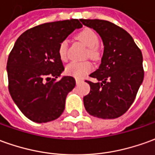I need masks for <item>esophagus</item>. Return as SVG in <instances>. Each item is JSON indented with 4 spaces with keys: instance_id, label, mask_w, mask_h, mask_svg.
<instances>
[{
    "instance_id": "1",
    "label": "esophagus",
    "mask_w": 155,
    "mask_h": 155,
    "mask_svg": "<svg viewBox=\"0 0 155 155\" xmlns=\"http://www.w3.org/2000/svg\"><path fill=\"white\" fill-rule=\"evenodd\" d=\"M81 82H82V80L78 79V78H77V79H76V83H77V84H80V83H81Z\"/></svg>"
}]
</instances>
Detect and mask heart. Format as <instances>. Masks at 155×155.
Masks as SVG:
<instances>
[{"mask_svg":"<svg viewBox=\"0 0 155 155\" xmlns=\"http://www.w3.org/2000/svg\"><path fill=\"white\" fill-rule=\"evenodd\" d=\"M77 38L81 42L88 47V54L90 58L95 59L99 56V36L91 28H84L77 35ZM67 48H68V40L63 39L58 47V54L61 59L66 61L67 57ZM92 70V65L88 61L79 62V61H71L66 67L67 74L77 78H83Z\"/></svg>","mask_w":155,"mask_h":155,"instance_id":"heart-1","label":"heart"}]
</instances>
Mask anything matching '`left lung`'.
Segmentation results:
<instances>
[{"mask_svg": "<svg viewBox=\"0 0 155 155\" xmlns=\"http://www.w3.org/2000/svg\"><path fill=\"white\" fill-rule=\"evenodd\" d=\"M100 35L104 44L101 64L86 81L90 92L84 97L88 114L102 119H115L130 108L143 83V55L133 37L122 28L100 19H80Z\"/></svg>", "mask_w": 155, "mask_h": 155, "instance_id": "1", "label": "left lung"}]
</instances>
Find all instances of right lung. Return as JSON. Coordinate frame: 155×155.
<instances>
[{
  "mask_svg": "<svg viewBox=\"0 0 155 155\" xmlns=\"http://www.w3.org/2000/svg\"><path fill=\"white\" fill-rule=\"evenodd\" d=\"M83 25L78 19L46 22L19 36L9 54L6 71L8 89L22 114L37 123L61 116L67 94L75 87L71 76H64L58 54L60 43Z\"/></svg>",
  "mask_w": 155,
  "mask_h": 155,
  "instance_id": "add662e5",
  "label": "right lung"
}]
</instances>
